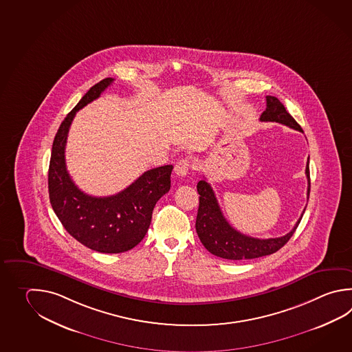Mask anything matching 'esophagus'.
<instances>
[{"label": "esophagus", "instance_id": "1", "mask_svg": "<svg viewBox=\"0 0 352 352\" xmlns=\"http://www.w3.org/2000/svg\"><path fill=\"white\" fill-rule=\"evenodd\" d=\"M189 169H190V162L187 158L180 159L174 166V172L178 177H187Z\"/></svg>", "mask_w": 352, "mask_h": 352}]
</instances>
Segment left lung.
Returning <instances> with one entry per match:
<instances>
[{"label":"left lung","mask_w":352,"mask_h":352,"mask_svg":"<svg viewBox=\"0 0 352 352\" xmlns=\"http://www.w3.org/2000/svg\"><path fill=\"white\" fill-rule=\"evenodd\" d=\"M265 100H267V108L259 118L261 122H280L291 129L298 130L303 133L298 122L294 120L277 98L265 96ZM309 160L306 165V177L309 182L307 201H309V189H311ZM197 190L199 194V208H198V214L195 221V230L198 233V237L201 239V244L212 254L221 258L230 259V261L258 258L278 251L287 243L289 238L294 236V230L298 227L302 215L306 210V208L303 209L300 219L286 236L259 239V238L245 236L243 233L234 230L230 223L227 222L222 210L219 208L214 192L207 180H199L197 184Z\"/></svg>","instance_id":"8db88e82"}]
</instances>
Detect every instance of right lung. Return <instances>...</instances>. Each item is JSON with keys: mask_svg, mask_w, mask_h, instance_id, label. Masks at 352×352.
I'll use <instances>...</instances> for the list:
<instances>
[{"mask_svg": "<svg viewBox=\"0 0 352 352\" xmlns=\"http://www.w3.org/2000/svg\"><path fill=\"white\" fill-rule=\"evenodd\" d=\"M114 81L101 80L87 91L61 122L54 139L49 166V195L55 214L67 233L100 253H122L145 237L157 201L170 189L173 165L144 172L129 187L110 197H91L72 182L65 163V146L72 119L98 99Z\"/></svg>", "mask_w": 352, "mask_h": 352, "instance_id": "right-lung-1", "label": "right lung"}]
</instances>
